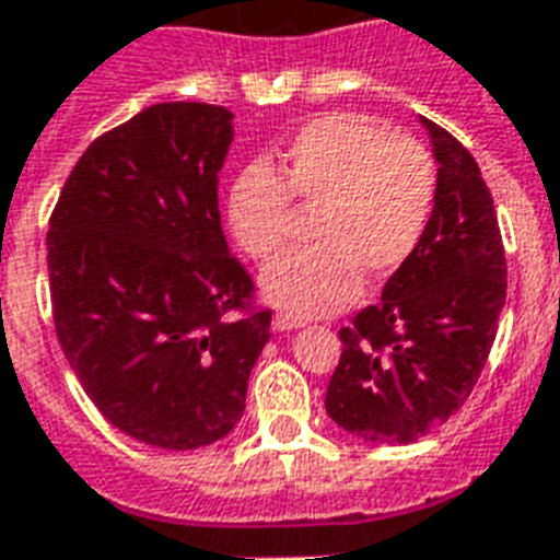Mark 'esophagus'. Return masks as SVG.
<instances>
[{
	"mask_svg": "<svg viewBox=\"0 0 560 560\" xmlns=\"http://www.w3.org/2000/svg\"><path fill=\"white\" fill-rule=\"evenodd\" d=\"M302 325H304L302 316H295V313L290 311H281L272 316V327H276V330H295V327H302Z\"/></svg>",
	"mask_w": 560,
	"mask_h": 560,
	"instance_id": "esophagus-1",
	"label": "esophagus"
}]
</instances>
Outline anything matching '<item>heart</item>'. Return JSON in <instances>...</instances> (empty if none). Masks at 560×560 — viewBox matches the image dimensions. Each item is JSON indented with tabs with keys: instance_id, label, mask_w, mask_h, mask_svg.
I'll list each match as a JSON object with an SVG mask.
<instances>
[{
	"instance_id": "heart-1",
	"label": "heart",
	"mask_w": 560,
	"mask_h": 560,
	"mask_svg": "<svg viewBox=\"0 0 560 560\" xmlns=\"http://www.w3.org/2000/svg\"><path fill=\"white\" fill-rule=\"evenodd\" d=\"M438 201V166L420 140L390 135L357 112H334L295 131L272 175L253 163L226 192V224L256 261L281 249L299 209H316L313 247L284 253L261 272L272 304L299 316L334 313L368 279L411 261Z\"/></svg>"
}]
</instances>
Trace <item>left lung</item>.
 I'll use <instances>...</instances> for the list:
<instances>
[{
  "label": "left lung",
  "instance_id": "obj_1",
  "mask_svg": "<svg viewBox=\"0 0 560 560\" xmlns=\"http://www.w3.org/2000/svg\"><path fill=\"white\" fill-rule=\"evenodd\" d=\"M440 163L420 247L339 330L342 357L325 394L336 425L368 443H413L469 399L506 302V253L475 158L422 120Z\"/></svg>",
  "mask_w": 560,
  "mask_h": 560
}]
</instances>
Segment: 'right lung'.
Wrapping results in <instances>:
<instances>
[{
	"label": "right lung",
	"instance_id": "1",
	"mask_svg": "<svg viewBox=\"0 0 560 560\" xmlns=\"http://www.w3.org/2000/svg\"><path fill=\"white\" fill-rule=\"evenodd\" d=\"M230 120L212 103L143 108L91 140L48 221L68 365L115 429L172 452L235 429L270 339L218 212Z\"/></svg>",
	"mask_w": 560,
	"mask_h": 560
}]
</instances>
